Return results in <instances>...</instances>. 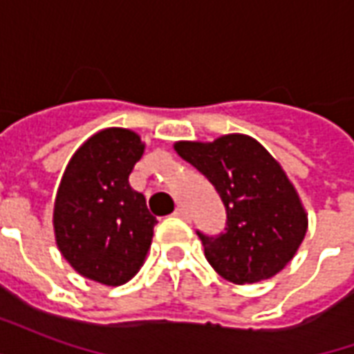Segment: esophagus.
<instances>
[{"instance_id": "esophagus-1", "label": "esophagus", "mask_w": 354, "mask_h": 354, "mask_svg": "<svg viewBox=\"0 0 354 354\" xmlns=\"http://www.w3.org/2000/svg\"><path fill=\"white\" fill-rule=\"evenodd\" d=\"M174 216H176V218H180V220H184V222H189V212H187L185 208L178 207L176 210H174Z\"/></svg>"}]
</instances>
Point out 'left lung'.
<instances>
[{
    "label": "left lung",
    "mask_w": 354,
    "mask_h": 354,
    "mask_svg": "<svg viewBox=\"0 0 354 354\" xmlns=\"http://www.w3.org/2000/svg\"><path fill=\"white\" fill-rule=\"evenodd\" d=\"M174 149L208 178L227 212V227L218 237L197 233L216 273L252 284L288 266L309 222L281 162L258 140L239 132L212 142L180 140Z\"/></svg>",
    "instance_id": "1"
}]
</instances>
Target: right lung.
<instances>
[{"instance_id": "add662e5", "label": "right lung", "mask_w": 354, "mask_h": 354, "mask_svg": "<svg viewBox=\"0 0 354 354\" xmlns=\"http://www.w3.org/2000/svg\"><path fill=\"white\" fill-rule=\"evenodd\" d=\"M146 144L138 134L109 127L83 142L66 165L53 208L55 241L85 279L106 286L129 282L144 266L155 216L129 184Z\"/></svg>"}]
</instances>
